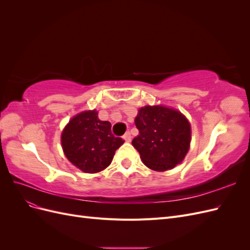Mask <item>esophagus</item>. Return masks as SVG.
Returning <instances> with one entry per match:
<instances>
[{"instance_id": "34e87169", "label": "esophagus", "mask_w": 250, "mask_h": 250, "mask_svg": "<svg viewBox=\"0 0 250 250\" xmlns=\"http://www.w3.org/2000/svg\"><path fill=\"white\" fill-rule=\"evenodd\" d=\"M123 139L126 141V142H130L131 141V134L129 131H127L124 135H123Z\"/></svg>"}]
</instances>
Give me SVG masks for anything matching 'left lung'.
<instances>
[{
	"label": "left lung",
	"instance_id": "8db88e82",
	"mask_svg": "<svg viewBox=\"0 0 250 250\" xmlns=\"http://www.w3.org/2000/svg\"><path fill=\"white\" fill-rule=\"evenodd\" d=\"M139 135L132 140L143 163L155 171L173 169L183 162L191 143V126L178 110L145 106L134 120Z\"/></svg>",
	"mask_w": 250,
	"mask_h": 250
}]
</instances>
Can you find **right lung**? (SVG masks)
Here are the masks:
<instances>
[{
    "label": "right lung",
    "instance_id": "right-lung-1",
    "mask_svg": "<svg viewBox=\"0 0 250 250\" xmlns=\"http://www.w3.org/2000/svg\"><path fill=\"white\" fill-rule=\"evenodd\" d=\"M124 140L111 133V124L100 121L96 110L75 116L62 134L63 152L74 166L85 173H97L110 165Z\"/></svg>",
    "mask_w": 250,
    "mask_h": 250
}]
</instances>
